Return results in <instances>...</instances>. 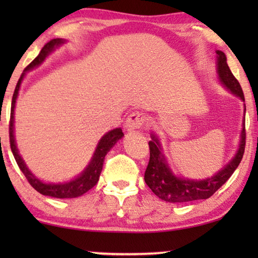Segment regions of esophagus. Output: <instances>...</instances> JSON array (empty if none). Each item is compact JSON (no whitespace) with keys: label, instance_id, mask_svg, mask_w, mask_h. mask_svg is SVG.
Instances as JSON below:
<instances>
[{"label":"esophagus","instance_id":"obj_1","mask_svg":"<svg viewBox=\"0 0 258 258\" xmlns=\"http://www.w3.org/2000/svg\"><path fill=\"white\" fill-rule=\"evenodd\" d=\"M144 121H146V116H144L142 112H133V114L126 118L124 126L128 132H134V130L142 128Z\"/></svg>","mask_w":258,"mask_h":258}]
</instances>
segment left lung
I'll list each match as a JSON object with an SVG mask.
<instances>
[{
  "instance_id": "1",
  "label": "left lung",
  "mask_w": 258,
  "mask_h": 258,
  "mask_svg": "<svg viewBox=\"0 0 258 258\" xmlns=\"http://www.w3.org/2000/svg\"><path fill=\"white\" fill-rule=\"evenodd\" d=\"M216 73L218 75V80L223 84L225 89H228L231 94L236 95L244 102V95H243L242 88L239 86L238 81L232 75L231 70L229 69L227 56L221 50H216ZM244 121L245 117L243 118L241 140H239L238 149L236 151L235 156L223 168H221V170H218L216 174L204 179L183 178L176 176L169 167L158 136L156 134L151 133V141H149L150 160L149 163H148L146 174H144V181H146L147 185L149 186L155 195L160 197L161 200L165 201V202L185 203L197 200L209 199L230 178L236 168L241 163L245 148Z\"/></svg>"
}]
</instances>
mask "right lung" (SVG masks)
<instances>
[{"mask_svg":"<svg viewBox=\"0 0 258 258\" xmlns=\"http://www.w3.org/2000/svg\"><path fill=\"white\" fill-rule=\"evenodd\" d=\"M66 43V40L63 38H54V40L49 41L47 44L42 48V50L36 58L30 63L29 66L24 69V72L21 75L19 82L16 84L15 91L13 95V101H12V110H10V122H9V139H10V148H12L13 155L15 157L16 163L19 165L21 171L23 172L28 182L30 183V185L44 196H50L55 197V199H75V197L82 196L83 194H86L88 190H90L93 186L96 184L98 178H100L102 167H103V162L105 155L109 153V150L117 143L118 140H121L124 134L122 133L121 128L112 129L110 132H108L98 142L95 153L91 157L89 164L84 168V170L81 172L79 176H76L75 178H73L69 182H62V183H50V182H44L42 179L37 178L33 172L29 170V168L27 167L26 162L23 161L22 156L19 153L17 149L15 135H14V114H15V103L19 96V91L21 88V83L26 76L27 72L36 68L40 64L43 63L45 57L55 50L56 48Z\"/></svg>","mask_w":258,"mask_h":258,"instance_id":"obj_1","label":"right lung"}]
</instances>
